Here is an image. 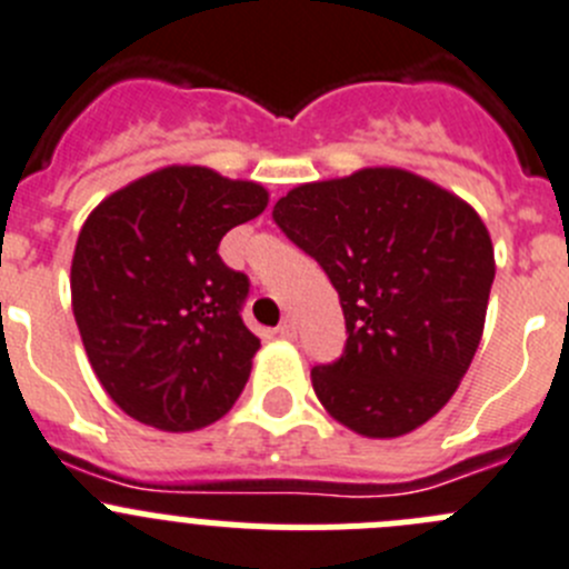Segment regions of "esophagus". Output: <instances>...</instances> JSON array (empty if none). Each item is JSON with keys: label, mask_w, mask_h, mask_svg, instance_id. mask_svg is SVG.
I'll return each instance as SVG.
<instances>
[{"label": "esophagus", "mask_w": 569, "mask_h": 569, "mask_svg": "<svg viewBox=\"0 0 569 569\" xmlns=\"http://www.w3.org/2000/svg\"><path fill=\"white\" fill-rule=\"evenodd\" d=\"M276 335H279V338H284V340H293L296 338V321L284 318V321L276 327Z\"/></svg>", "instance_id": "esophagus-1"}]
</instances>
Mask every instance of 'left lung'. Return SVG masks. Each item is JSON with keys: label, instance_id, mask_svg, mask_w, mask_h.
Returning a JSON list of instances; mask_svg holds the SVG:
<instances>
[{"label": "left lung", "instance_id": "left-lung-1", "mask_svg": "<svg viewBox=\"0 0 569 569\" xmlns=\"http://www.w3.org/2000/svg\"><path fill=\"white\" fill-rule=\"evenodd\" d=\"M273 220L343 307V355L310 375L327 413L366 438L430 421L483 335L495 248L480 214L416 172L362 167L290 189Z\"/></svg>", "mask_w": 569, "mask_h": 569}]
</instances>
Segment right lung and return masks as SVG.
Returning a JSON list of instances; mask_svg holds the SVG:
<instances>
[{"label":"right lung","instance_id":"1","mask_svg":"<svg viewBox=\"0 0 569 569\" xmlns=\"http://www.w3.org/2000/svg\"><path fill=\"white\" fill-rule=\"evenodd\" d=\"M268 189L172 164L108 194L72 257V312L108 397L164 432L212 425L251 375L259 338L242 323L248 276L220 259Z\"/></svg>","mask_w":569,"mask_h":569}]
</instances>
